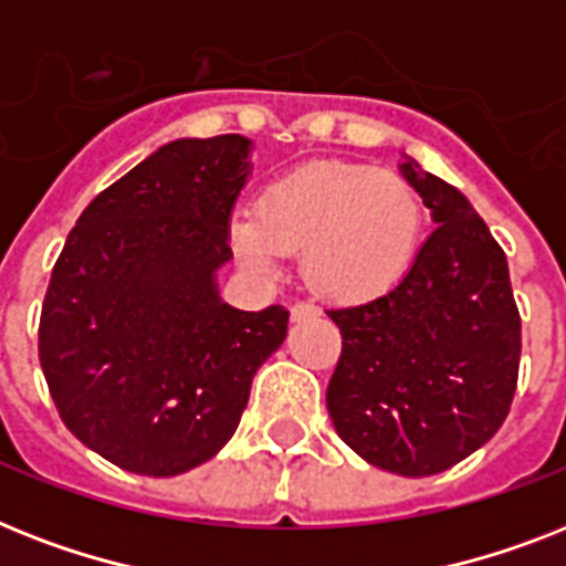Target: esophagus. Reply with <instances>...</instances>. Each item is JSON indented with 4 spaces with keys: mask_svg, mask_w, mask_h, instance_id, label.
Listing matches in <instances>:
<instances>
[{
    "mask_svg": "<svg viewBox=\"0 0 566 566\" xmlns=\"http://www.w3.org/2000/svg\"><path fill=\"white\" fill-rule=\"evenodd\" d=\"M318 306L315 304H295L292 306V318L295 321H304V318H315L318 315Z\"/></svg>",
    "mask_w": 566,
    "mask_h": 566,
    "instance_id": "obj_1",
    "label": "esophagus"
}]
</instances>
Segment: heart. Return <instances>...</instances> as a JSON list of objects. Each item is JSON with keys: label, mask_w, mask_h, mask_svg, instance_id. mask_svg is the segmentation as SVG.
Returning a JSON list of instances; mask_svg holds the SVG:
<instances>
[{"label": "heart", "mask_w": 566, "mask_h": 566, "mask_svg": "<svg viewBox=\"0 0 566 566\" xmlns=\"http://www.w3.org/2000/svg\"><path fill=\"white\" fill-rule=\"evenodd\" d=\"M423 207L409 180L365 163H310L271 180L254 212H237L230 239L256 271L301 251L312 292L336 304H368L409 271Z\"/></svg>", "instance_id": "1"}]
</instances>
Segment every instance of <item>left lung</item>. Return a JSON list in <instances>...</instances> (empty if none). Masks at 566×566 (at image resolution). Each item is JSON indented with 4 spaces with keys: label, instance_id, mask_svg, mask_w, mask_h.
I'll return each mask as SVG.
<instances>
[{
    "label": "left lung",
    "instance_id": "1",
    "mask_svg": "<svg viewBox=\"0 0 566 566\" xmlns=\"http://www.w3.org/2000/svg\"><path fill=\"white\" fill-rule=\"evenodd\" d=\"M400 171L438 228L391 292L327 312L342 333L327 409L365 462L432 476L503 427L517 388L520 312L503 248L468 198L418 163Z\"/></svg>",
    "mask_w": 566,
    "mask_h": 566
}]
</instances>
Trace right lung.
Wrapping results in <instances>:
<instances>
[{"instance_id":"right-lung-1","label":"right lung","mask_w":566,"mask_h":566,"mask_svg":"<svg viewBox=\"0 0 566 566\" xmlns=\"http://www.w3.org/2000/svg\"><path fill=\"white\" fill-rule=\"evenodd\" d=\"M251 139H175L98 192L54 262L40 365L81 444L139 476H178L237 432L289 312L224 304L230 210Z\"/></svg>"}]
</instances>
